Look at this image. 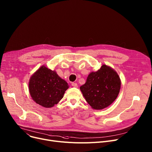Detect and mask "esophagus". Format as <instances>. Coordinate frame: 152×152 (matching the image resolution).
I'll use <instances>...</instances> for the list:
<instances>
[{"instance_id": "obj_1", "label": "esophagus", "mask_w": 152, "mask_h": 152, "mask_svg": "<svg viewBox=\"0 0 152 152\" xmlns=\"http://www.w3.org/2000/svg\"><path fill=\"white\" fill-rule=\"evenodd\" d=\"M72 86L73 87H78V86H77V83H73L72 84Z\"/></svg>"}]
</instances>
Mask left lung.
<instances>
[{
  "mask_svg": "<svg viewBox=\"0 0 152 152\" xmlns=\"http://www.w3.org/2000/svg\"><path fill=\"white\" fill-rule=\"evenodd\" d=\"M121 81L117 72L112 68L103 65L96 72H91L86 83L80 90L86 102L94 109H103L117 98Z\"/></svg>",
  "mask_w": 152,
  "mask_h": 152,
  "instance_id": "obj_1",
  "label": "left lung"
}]
</instances>
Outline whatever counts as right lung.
Segmentation results:
<instances>
[{
	"label": "right lung",
	"mask_w": 152,
	"mask_h": 152,
	"mask_svg": "<svg viewBox=\"0 0 152 152\" xmlns=\"http://www.w3.org/2000/svg\"><path fill=\"white\" fill-rule=\"evenodd\" d=\"M68 84L55 71L42 66L31 76L29 92L36 103L43 107H52L64 97Z\"/></svg>",
	"instance_id": "right-lung-1"
}]
</instances>
